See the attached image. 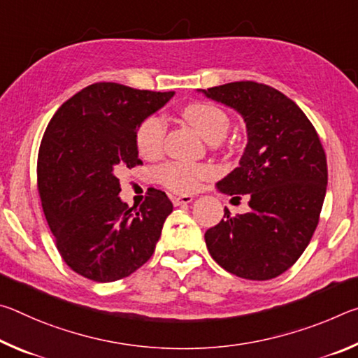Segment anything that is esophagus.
<instances>
[{
  "label": "esophagus",
  "mask_w": 358,
  "mask_h": 358,
  "mask_svg": "<svg viewBox=\"0 0 358 358\" xmlns=\"http://www.w3.org/2000/svg\"><path fill=\"white\" fill-rule=\"evenodd\" d=\"M194 201L192 196H173L172 197V202L175 207H180V205H186V203H191Z\"/></svg>",
  "instance_id": "34e87169"
}]
</instances>
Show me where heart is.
I'll use <instances>...</instances> for the list:
<instances>
[{
  "instance_id": "obj_1",
  "label": "heart",
  "mask_w": 358,
  "mask_h": 358,
  "mask_svg": "<svg viewBox=\"0 0 358 358\" xmlns=\"http://www.w3.org/2000/svg\"><path fill=\"white\" fill-rule=\"evenodd\" d=\"M181 117L210 143L222 141L230 126L227 113L210 102H191L181 108ZM164 137V121L157 117L145 118L136 131L137 151L147 159H153L161 155ZM210 175L211 171L207 166L167 162L157 171V180L173 192L191 194L197 189L201 181L207 180Z\"/></svg>"
}]
</instances>
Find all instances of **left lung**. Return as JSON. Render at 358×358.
<instances>
[{"instance_id": "left-lung-1", "label": "left lung", "mask_w": 358, "mask_h": 358, "mask_svg": "<svg viewBox=\"0 0 358 358\" xmlns=\"http://www.w3.org/2000/svg\"><path fill=\"white\" fill-rule=\"evenodd\" d=\"M202 93L245 120L240 166L216 186L229 196L248 194L251 208L237 216L224 208L205 243L229 273L271 280L296 262L317 227L329 178L322 143L301 108L268 85L232 82Z\"/></svg>"}]
</instances>
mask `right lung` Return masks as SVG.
<instances>
[{
  "instance_id": "right-lung-1",
  "label": "right lung",
  "mask_w": 358,
  "mask_h": 358,
  "mask_svg": "<svg viewBox=\"0 0 358 358\" xmlns=\"http://www.w3.org/2000/svg\"><path fill=\"white\" fill-rule=\"evenodd\" d=\"M175 93L101 82L58 108L42 137L38 191L59 254L96 282L129 276L153 256L173 205L150 187L137 210L121 202L118 173L141 164L138 124Z\"/></svg>"
}]
</instances>
